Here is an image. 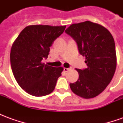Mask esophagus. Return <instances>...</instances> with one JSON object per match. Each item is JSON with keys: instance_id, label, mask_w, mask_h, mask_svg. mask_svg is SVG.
I'll return each mask as SVG.
<instances>
[{"instance_id": "esophagus-1", "label": "esophagus", "mask_w": 123, "mask_h": 123, "mask_svg": "<svg viewBox=\"0 0 123 123\" xmlns=\"http://www.w3.org/2000/svg\"><path fill=\"white\" fill-rule=\"evenodd\" d=\"M70 68H64V72H67L68 70H69Z\"/></svg>"}]
</instances>
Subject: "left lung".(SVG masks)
<instances>
[{"label": "left lung", "mask_w": 123, "mask_h": 123, "mask_svg": "<svg viewBox=\"0 0 123 123\" xmlns=\"http://www.w3.org/2000/svg\"><path fill=\"white\" fill-rule=\"evenodd\" d=\"M77 43L80 55L86 57L87 68L76 69L79 78L70 83L71 90L85 99L102 92L115 72L117 56L115 41L105 28L90 21L74 24L65 30Z\"/></svg>", "instance_id": "1"}]
</instances>
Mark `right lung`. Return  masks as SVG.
Returning <instances> with one entry per match:
<instances>
[{"instance_id": "right-lung-1", "label": "right lung", "mask_w": 123, "mask_h": 123, "mask_svg": "<svg viewBox=\"0 0 123 123\" xmlns=\"http://www.w3.org/2000/svg\"><path fill=\"white\" fill-rule=\"evenodd\" d=\"M65 28L66 25H29L13 43L10 52L12 72L19 86L29 94L40 97L54 90L63 68L50 67L41 61L48 57L50 47Z\"/></svg>"}]
</instances>
